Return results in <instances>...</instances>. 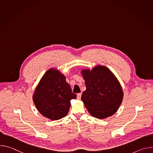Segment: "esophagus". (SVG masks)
Here are the masks:
<instances>
[{"label": "esophagus", "mask_w": 153, "mask_h": 153, "mask_svg": "<svg viewBox=\"0 0 153 153\" xmlns=\"http://www.w3.org/2000/svg\"><path fill=\"white\" fill-rule=\"evenodd\" d=\"M81 95H82L81 93H78V94H77V99H79V100L80 99V98H81Z\"/></svg>", "instance_id": "esophagus-1"}]
</instances>
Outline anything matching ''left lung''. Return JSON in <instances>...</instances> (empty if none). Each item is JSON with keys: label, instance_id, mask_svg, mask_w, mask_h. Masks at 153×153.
Returning <instances> with one entry per match:
<instances>
[{"label": "left lung", "instance_id": "8db88e82", "mask_svg": "<svg viewBox=\"0 0 153 153\" xmlns=\"http://www.w3.org/2000/svg\"><path fill=\"white\" fill-rule=\"evenodd\" d=\"M85 80L86 90L81 100L90 114L103 119L113 116L122 102L123 92L115 75L102 65L81 71Z\"/></svg>", "mask_w": 153, "mask_h": 153}]
</instances>
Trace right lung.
Segmentation results:
<instances>
[{
	"label": "right lung",
	"instance_id": "right-lung-1",
	"mask_svg": "<svg viewBox=\"0 0 153 153\" xmlns=\"http://www.w3.org/2000/svg\"><path fill=\"white\" fill-rule=\"evenodd\" d=\"M76 97L65 76L59 70L52 68L44 74L36 86L33 100L42 116L57 120L68 114L70 100Z\"/></svg>",
	"mask_w": 153,
	"mask_h": 153
}]
</instances>
